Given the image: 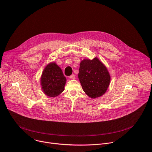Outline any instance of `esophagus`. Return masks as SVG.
<instances>
[{"label": "esophagus", "mask_w": 152, "mask_h": 152, "mask_svg": "<svg viewBox=\"0 0 152 152\" xmlns=\"http://www.w3.org/2000/svg\"><path fill=\"white\" fill-rule=\"evenodd\" d=\"M69 77H70V79H74L75 78V75L73 74V75H72L71 76H70Z\"/></svg>", "instance_id": "obj_1"}]
</instances>
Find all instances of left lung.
Segmentation results:
<instances>
[{
    "label": "left lung",
    "instance_id": "1",
    "mask_svg": "<svg viewBox=\"0 0 152 152\" xmlns=\"http://www.w3.org/2000/svg\"><path fill=\"white\" fill-rule=\"evenodd\" d=\"M78 77L84 92L93 99L106 92L111 79L107 69L97 58L80 62Z\"/></svg>",
    "mask_w": 152,
    "mask_h": 152
}]
</instances>
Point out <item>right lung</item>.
I'll list each match as a JSON object with an SVG mask.
<instances>
[{
  "label": "right lung",
  "instance_id": "right-lung-1",
  "mask_svg": "<svg viewBox=\"0 0 152 152\" xmlns=\"http://www.w3.org/2000/svg\"><path fill=\"white\" fill-rule=\"evenodd\" d=\"M66 78L55 62L49 64L42 72L41 85L44 93L49 97L59 95L64 90Z\"/></svg>",
  "mask_w": 152,
  "mask_h": 152
}]
</instances>
